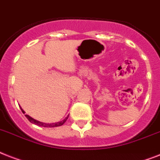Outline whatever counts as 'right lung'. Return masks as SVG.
Segmentation results:
<instances>
[{
  "label": "right lung",
  "instance_id": "1",
  "mask_svg": "<svg viewBox=\"0 0 160 160\" xmlns=\"http://www.w3.org/2000/svg\"><path fill=\"white\" fill-rule=\"evenodd\" d=\"M21 111L23 112H24V110L22 109V108H21ZM25 117L28 118V120L30 122L33 123V124H36V125H38V126H40V127H60V126H62L65 122H66V121H67V118H68V117H67V118H65L64 120L62 121V122H56V123H51V124H48V123L41 122H39V121L35 120V119H33V118H31V117L28 116V115H25Z\"/></svg>",
  "mask_w": 160,
  "mask_h": 160
}]
</instances>
